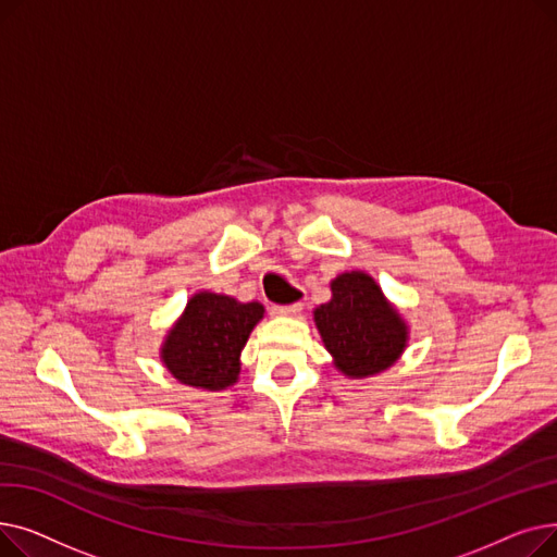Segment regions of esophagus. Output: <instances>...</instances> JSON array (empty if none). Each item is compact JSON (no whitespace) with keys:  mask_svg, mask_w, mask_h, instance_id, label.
I'll return each instance as SVG.
<instances>
[{"mask_svg":"<svg viewBox=\"0 0 557 557\" xmlns=\"http://www.w3.org/2000/svg\"><path fill=\"white\" fill-rule=\"evenodd\" d=\"M302 300H298V302H290V305H284V307H275V313H280V315H298L300 311H302Z\"/></svg>","mask_w":557,"mask_h":557,"instance_id":"34e87169","label":"esophagus"}]
</instances>
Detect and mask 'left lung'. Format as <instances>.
I'll list each match as a JSON object with an SVG mask.
<instances>
[{
    "instance_id": "obj_1",
    "label": "left lung",
    "mask_w": 557,
    "mask_h": 557,
    "mask_svg": "<svg viewBox=\"0 0 557 557\" xmlns=\"http://www.w3.org/2000/svg\"><path fill=\"white\" fill-rule=\"evenodd\" d=\"M315 327L347 376H370L391 368L406 345V325L376 282L359 271L332 282V300L313 311Z\"/></svg>"
}]
</instances>
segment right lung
<instances>
[{
  "mask_svg": "<svg viewBox=\"0 0 557 557\" xmlns=\"http://www.w3.org/2000/svg\"><path fill=\"white\" fill-rule=\"evenodd\" d=\"M263 315L259 302L242 305L216 294H196L169 332L162 361L185 386L223 391L237 382L239 355Z\"/></svg>",
  "mask_w": 557,
  "mask_h": 557,
  "instance_id": "right-lung-1",
  "label": "right lung"
}]
</instances>
